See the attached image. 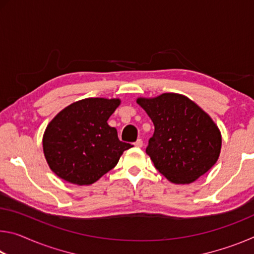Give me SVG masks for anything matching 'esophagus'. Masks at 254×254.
I'll list each match as a JSON object with an SVG mask.
<instances>
[{
    "label": "esophagus",
    "instance_id": "esophagus-1",
    "mask_svg": "<svg viewBox=\"0 0 254 254\" xmlns=\"http://www.w3.org/2000/svg\"><path fill=\"white\" fill-rule=\"evenodd\" d=\"M134 145H135L136 148H141V147H142V145H143V141L141 140V139H137V140L135 141V142H134Z\"/></svg>",
    "mask_w": 254,
    "mask_h": 254
}]
</instances>
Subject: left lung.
<instances>
[{
  "instance_id": "obj_1",
  "label": "left lung",
  "mask_w": 254,
  "mask_h": 254,
  "mask_svg": "<svg viewBox=\"0 0 254 254\" xmlns=\"http://www.w3.org/2000/svg\"><path fill=\"white\" fill-rule=\"evenodd\" d=\"M136 103L154 126L145 152L169 182L194 183L216 163L221 131L195 102L182 94L163 93L152 98L139 97Z\"/></svg>"
}]
</instances>
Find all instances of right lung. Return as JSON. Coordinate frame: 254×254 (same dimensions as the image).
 Returning <instances> with one entry per match:
<instances>
[{"instance_id": "obj_1", "label": "right lung", "mask_w": 254, "mask_h": 254, "mask_svg": "<svg viewBox=\"0 0 254 254\" xmlns=\"http://www.w3.org/2000/svg\"><path fill=\"white\" fill-rule=\"evenodd\" d=\"M119 98L89 97L62 110L46 127L42 147L49 168L66 182L84 186L113 169L130 143L107 124Z\"/></svg>"}]
</instances>
